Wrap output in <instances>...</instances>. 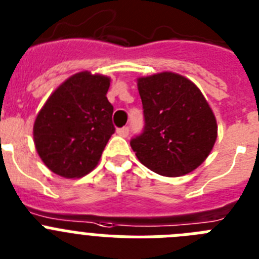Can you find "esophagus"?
Masks as SVG:
<instances>
[{
  "instance_id": "esophagus-1",
  "label": "esophagus",
  "mask_w": 259,
  "mask_h": 259,
  "mask_svg": "<svg viewBox=\"0 0 259 259\" xmlns=\"http://www.w3.org/2000/svg\"><path fill=\"white\" fill-rule=\"evenodd\" d=\"M117 134L125 138V137L129 136V127L125 126V127H121V129H117Z\"/></svg>"
}]
</instances>
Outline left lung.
<instances>
[{
	"instance_id": "8db88e82",
	"label": "left lung",
	"mask_w": 259,
	"mask_h": 259,
	"mask_svg": "<svg viewBox=\"0 0 259 259\" xmlns=\"http://www.w3.org/2000/svg\"><path fill=\"white\" fill-rule=\"evenodd\" d=\"M145 130L130 146L152 172L179 177L193 172L217 142L218 123L201 90L172 71L137 79Z\"/></svg>"
}]
</instances>
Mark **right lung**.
I'll list each match as a JSON object with an SVG mask.
<instances>
[{
  "instance_id": "1",
  "label": "right lung",
  "mask_w": 259,
  "mask_h": 259,
  "mask_svg": "<svg viewBox=\"0 0 259 259\" xmlns=\"http://www.w3.org/2000/svg\"><path fill=\"white\" fill-rule=\"evenodd\" d=\"M109 84V76L79 71L52 92L36 116V151L58 176L79 179L98 165L114 133Z\"/></svg>"
}]
</instances>
